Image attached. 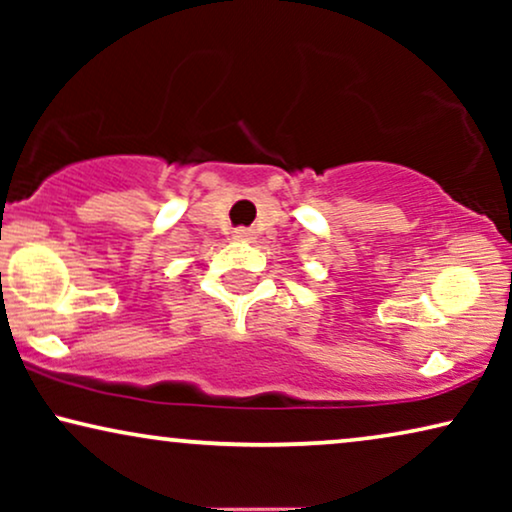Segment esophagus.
<instances>
[{
    "instance_id": "esophagus-1",
    "label": "esophagus",
    "mask_w": 512,
    "mask_h": 512,
    "mask_svg": "<svg viewBox=\"0 0 512 512\" xmlns=\"http://www.w3.org/2000/svg\"><path fill=\"white\" fill-rule=\"evenodd\" d=\"M251 237H254V233H251L249 228H237V230H235V240H240V242H249Z\"/></svg>"
}]
</instances>
